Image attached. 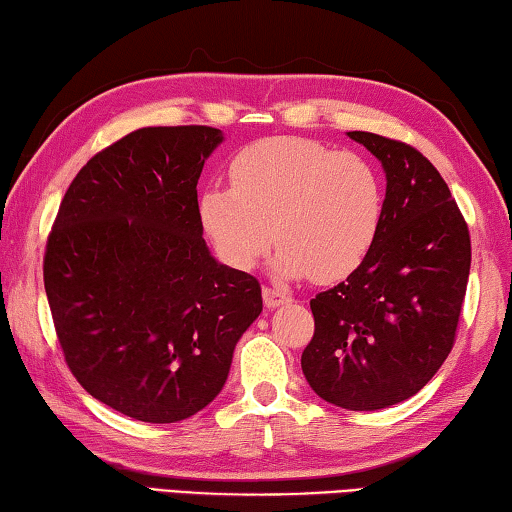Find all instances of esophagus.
Returning <instances> with one entry per match:
<instances>
[{
  "mask_svg": "<svg viewBox=\"0 0 512 512\" xmlns=\"http://www.w3.org/2000/svg\"><path fill=\"white\" fill-rule=\"evenodd\" d=\"M263 301L267 308H279L283 303H290L292 297L285 290L279 288H263Z\"/></svg>",
  "mask_w": 512,
  "mask_h": 512,
  "instance_id": "1",
  "label": "esophagus"
}]
</instances>
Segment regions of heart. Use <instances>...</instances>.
<instances>
[{"instance_id":"1","label":"heart","mask_w":512,"mask_h":512,"mask_svg":"<svg viewBox=\"0 0 512 512\" xmlns=\"http://www.w3.org/2000/svg\"><path fill=\"white\" fill-rule=\"evenodd\" d=\"M229 182L204 188L197 215L218 256L236 270H254L276 242L283 276L339 281L378 238L382 184L355 152L297 137L263 139L233 157Z\"/></svg>"}]
</instances>
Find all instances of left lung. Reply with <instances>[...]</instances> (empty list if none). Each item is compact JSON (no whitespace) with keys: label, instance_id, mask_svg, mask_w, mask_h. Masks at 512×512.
I'll return each instance as SVG.
<instances>
[{"label":"left lung","instance_id":"obj_1","mask_svg":"<svg viewBox=\"0 0 512 512\" xmlns=\"http://www.w3.org/2000/svg\"><path fill=\"white\" fill-rule=\"evenodd\" d=\"M380 159L387 195L362 265L310 301L301 369L319 398L351 411L407 400L447 360L470 276V231L445 179L407 143L348 132Z\"/></svg>","mask_w":512,"mask_h":512}]
</instances>
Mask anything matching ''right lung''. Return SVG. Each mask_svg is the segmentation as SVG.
Returning a JSON list of instances; mask_svg holds the SVG:
<instances>
[{
    "mask_svg": "<svg viewBox=\"0 0 512 512\" xmlns=\"http://www.w3.org/2000/svg\"><path fill=\"white\" fill-rule=\"evenodd\" d=\"M222 139L206 125L130 132L80 168L47 240L44 290L69 371L143 423L209 405L263 310L261 283L202 238L197 179Z\"/></svg>",
    "mask_w": 512,
    "mask_h": 512,
    "instance_id": "add662e5",
    "label": "right lung"
}]
</instances>
